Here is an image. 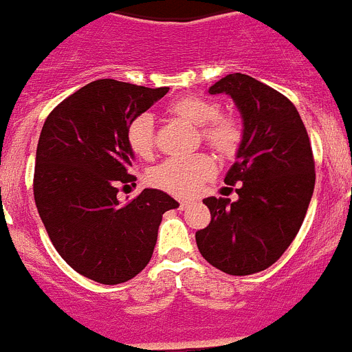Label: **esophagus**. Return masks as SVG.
<instances>
[{"label": "esophagus", "mask_w": 352, "mask_h": 352, "mask_svg": "<svg viewBox=\"0 0 352 352\" xmlns=\"http://www.w3.org/2000/svg\"><path fill=\"white\" fill-rule=\"evenodd\" d=\"M191 204H193V200H191V199H179V208H181V209L190 208Z\"/></svg>", "instance_id": "1"}]
</instances>
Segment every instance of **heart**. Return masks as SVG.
<instances>
[{
	"instance_id": "b5f03b06",
	"label": "heart",
	"mask_w": 352,
	"mask_h": 352,
	"mask_svg": "<svg viewBox=\"0 0 352 352\" xmlns=\"http://www.w3.org/2000/svg\"><path fill=\"white\" fill-rule=\"evenodd\" d=\"M168 112L195 126H202V140L220 153L234 152L241 140L240 126L232 118L220 116V107L211 100L200 96H181L168 105ZM126 141L132 152L140 157H148L155 148V126L153 118L143 112L126 126ZM217 173V164L206 153H195L188 157H171L152 168L150 184L177 197H191L202 184Z\"/></svg>"
}]
</instances>
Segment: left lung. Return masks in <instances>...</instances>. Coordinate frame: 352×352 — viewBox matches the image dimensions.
<instances>
[{
  "label": "left lung",
  "mask_w": 352,
  "mask_h": 352,
  "mask_svg": "<svg viewBox=\"0 0 352 352\" xmlns=\"http://www.w3.org/2000/svg\"><path fill=\"white\" fill-rule=\"evenodd\" d=\"M234 100L243 138L226 184H241L238 200L209 197L211 223L197 231V247L212 267L250 276L281 258L302 226L315 161L308 132L294 103L249 75L232 73L209 87Z\"/></svg>",
  "instance_id": "1"
}]
</instances>
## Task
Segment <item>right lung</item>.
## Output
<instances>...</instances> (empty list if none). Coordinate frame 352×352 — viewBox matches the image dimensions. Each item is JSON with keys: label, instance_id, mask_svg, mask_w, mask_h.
Masks as SVG:
<instances>
[{"label": "right lung", "instance_id": "1", "mask_svg": "<svg viewBox=\"0 0 352 352\" xmlns=\"http://www.w3.org/2000/svg\"><path fill=\"white\" fill-rule=\"evenodd\" d=\"M170 87L150 89L112 78L94 80L50 112L35 155L34 197L50 240L73 270L102 285H120L148 265L162 214L179 202L135 186L126 126Z\"/></svg>", "mask_w": 352, "mask_h": 352}]
</instances>
